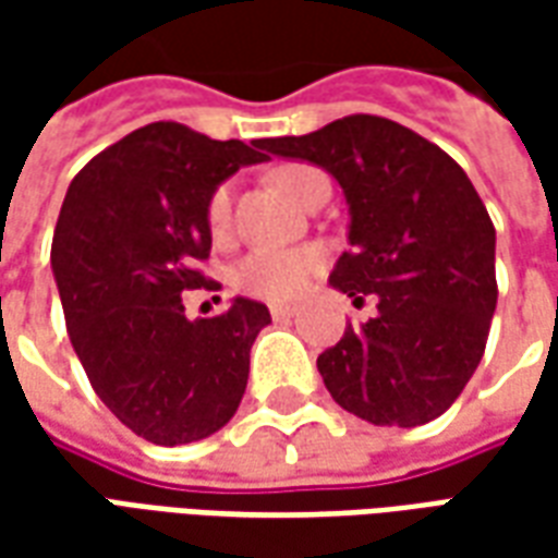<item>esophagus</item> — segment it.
<instances>
[{"mask_svg":"<svg viewBox=\"0 0 558 558\" xmlns=\"http://www.w3.org/2000/svg\"><path fill=\"white\" fill-rule=\"evenodd\" d=\"M268 314H271L275 323H283V319H290L295 314V307L292 304H268Z\"/></svg>","mask_w":558,"mask_h":558,"instance_id":"1","label":"esophagus"}]
</instances>
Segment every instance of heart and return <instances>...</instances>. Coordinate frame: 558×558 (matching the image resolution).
<instances>
[{
	"instance_id": "heart-1",
	"label": "heart",
	"mask_w": 558,
	"mask_h": 558,
	"mask_svg": "<svg viewBox=\"0 0 558 558\" xmlns=\"http://www.w3.org/2000/svg\"><path fill=\"white\" fill-rule=\"evenodd\" d=\"M323 172L307 163H283L271 172V179L283 194L304 203V196L311 191V184ZM208 232L215 239H227L232 227V191L230 184L215 187V194L208 196L206 206ZM326 263V254L316 244H299V247H256L251 254H244L232 266V287L244 295L266 299V302H283L292 299L316 278V271Z\"/></svg>"
}]
</instances>
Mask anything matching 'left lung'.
Segmentation results:
<instances>
[{"mask_svg":"<svg viewBox=\"0 0 558 558\" xmlns=\"http://www.w3.org/2000/svg\"><path fill=\"white\" fill-rule=\"evenodd\" d=\"M328 170L350 203V251L328 283L376 316L316 359L343 410L383 427L439 418L475 374L496 311V230L463 167L383 116L263 140Z\"/></svg>","mask_w":558,"mask_h":558,"instance_id":"8db88e82","label":"left lung"}]
</instances>
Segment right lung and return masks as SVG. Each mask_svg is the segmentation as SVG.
Returning a JSON list of instances; mask_svg holds the SVG:
<instances>
[{
    "label": "right lung",
    "instance_id": "add662e5",
    "mask_svg": "<svg viewBox=\"0 0 558 558\" xmlns=\"http://www.w3.org/2000/svg\"><path fill=\"white\" fill-rule=\"evenodd\" d=\"M179 122L137 128L68 187L50 247L71 347L95 395L155 445L206 439L242 403L251 347L271 323L251 299L187 319L182 292L215 290L199 271L211 251L208 196L268 155Z\"/></svg>",
    "mask_w": 558,
    "mask_h": 558
}]
</instances>
